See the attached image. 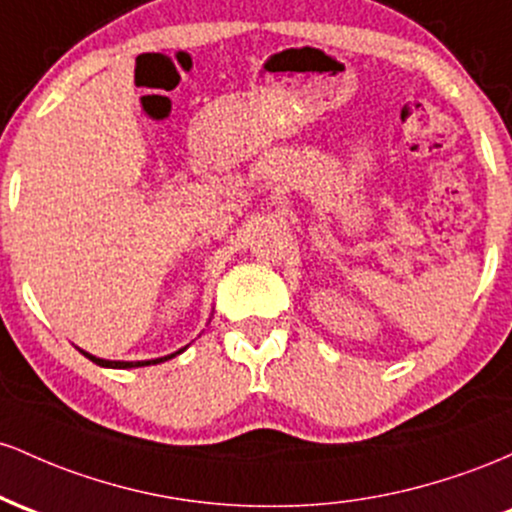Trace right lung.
<instances>
[{"mask_svg":"<svg viewBox=\"0 0 512 512\" xmlns=\"http://www.w3.org/2000/svg\"><path fill=\"white\" fill-rule=\"evenodd\" d=\"M84 353V350H82ZM181 353V350H179ZM179 353H174V355H179ZM86 358L91 360V363H96V365H101V367H118V370H125V367H145V365H157V363H164V360H169V358H174V355H166V358H157V360H142V363H123V360H101V358H96V355H89V353H84Z\"/></svg>","mask_w":512,"mask_h":512,"instance_id":"1","label":"right lung"}]
</instances>
